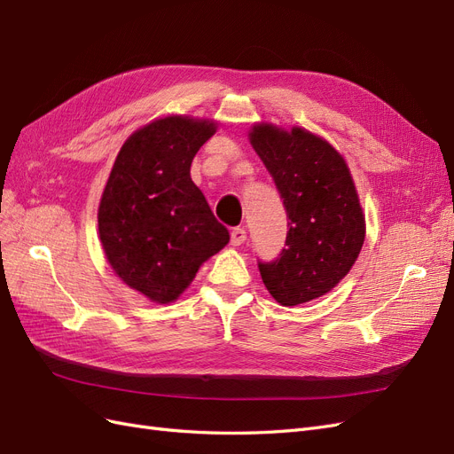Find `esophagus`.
Listing matches in <instances>:
<instances>
[{
    "mask_svg": "<svg viewBox=\"0 0 454 454\" xmlns=\"http://www.w3.org/2000/svg\"><path fill=\"white\" fill-rule=\"evenodd\" d=\"M245 239H247V231H245V228H234V230H231L230 243L234 245V247H238V245L245 243Z\"/></svg>",
    "mask_w": 454,
    "mask_h": 454,
    "instance_id": "esophagus-1",
    "label": "esophagus"
}]
</instances>
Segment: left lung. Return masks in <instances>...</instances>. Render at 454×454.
I'll list each match as a JSON object with an SVG mask.
<instances>
[{
    "label": "left lung",
    "instance_id": "obj_1",
    "mask_svg": "<svg viewBox=\"0 0 454 454\" xmlns=\"http://www.w3.org/2000/svg\"><path fill=\"white\" fill-rule=\"evenodd\" d=\"M249 140L281 193L289 231L281 256L261 262L268 293L281 306L327 294L356 264L365 241V213L340 152L319 135L254 123Z\"/></svg>",
    "mask_w": 454,
    "mask_h": 454
}]
</instances>
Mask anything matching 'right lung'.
Returning <instances> with one entry per match:
<instances>
[{
  "label": "right lung",
  "instance_id": "right-lung-1",
  "mask_svg": "<svg viewBox=\"0 0 454 454\" xmlns=\"http://www.w3.org/2000/svg\"><path fill=\"white\" fill-rule=\"evenodd\" d=\"M218 129L213 120L165 115L137 129L114 161L98 205V238L127 287L175 302L230 234L193 184V155Z\"/></svg>",
  "mask_w": 454,
  "mask_h": 454
}]
</instances>
